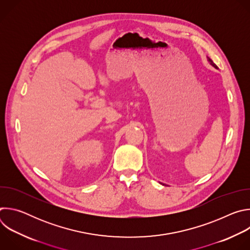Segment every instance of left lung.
<instances>
[{"label":"left lung","instance_id":"8db88e82","mask_svg":"<svg viewBox=\"0 0 250 250\" xmlns=\"http://www.w3.org/2000/svg\"><path fill=\"white\" fill-rule=\"evenodd\" d=\"M208 60L209 61V63H210V64H211V65H212L213 67H215V68H217V69H218V66H217V65H216L215 63H213V62H212V60H211L210 58H208Z\"/></svg>","mask_w":250,"mask_h":250}]
</instances>
